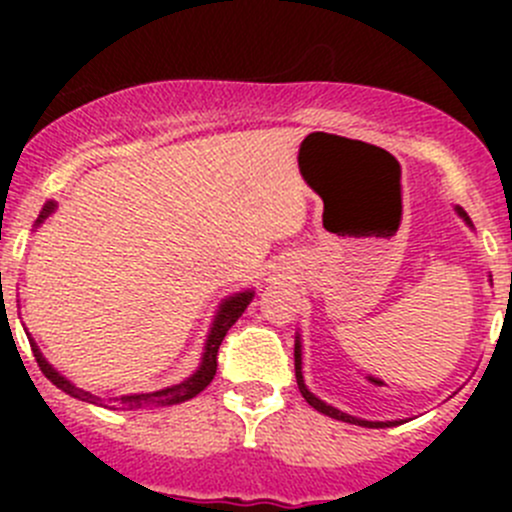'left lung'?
Returning <instances> with one entry per match:
<instances>
[{"instance_id":"left-lung-1","label":"left lung","mask_w":512,"mask_h":512,"mask_svg":"<svg viewBox=\"0 0 512 512\" xmlns=\"http://www.w3.org/2000/svg\"><path fill=\"white\" fill-rule=\"evenodd\" d=\"M458 215H461V218L466 220L468 225H471V220H468L466 210L458 208ZM294 374H297V386H299V391H302L304 399H307V404L312 406V409L322 411L324 416H332V418H337V421L356 423V426H366V428H384V426H394V421H386V423H384V421H361V418H354V416H349V414H342V411L332 409V406H327V404H324V401H319L317 396H314L312 391H309L307 386H304V379H302V352H299V337H297V342H294Z\"/></svg>"}]
</instances>
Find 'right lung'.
Segmentation results:
<instances>
[{"label": "right lung", "instance_id": "add662e5", "mask_svg": "<svg viewBox=\"0 0 512 512\" xmlns=\"http://www.w3.org/2000/svg\"><path fill=\"white\" fill-rule=\"evenodd\" d=\"M49 213H54V203L44 205V210H41V215L36 223H41L44 218H49ZM250 302H252V292H240V294H235V297L227 299L223 307H220L218 317H215L213 329H210V337H208V344H205V354H203V364H200V369L195 371L188 381H183V384L168 386V389L153 391V394H131V396H113V399H101V396L89 394V391L76 389V386L71 384V381H66L59 371L51 369V364L44 359V356H41V352L36 349L34 342H29V344H32L36 364H39V369L44 371L46 379H49L54 386H59L61 391H66L69 396H74V399L89 401V404H98V406H103V409H113V411L143 409V406H170V404H180V401L193 399V396H198L200 391H203L205 386L215 379V374H218L220 344H223L227 329H230L232 324L242 317V312H245L247 304Z\"/></svg>", "mask_w": 512, "mask_h": 512}]
</instances>
